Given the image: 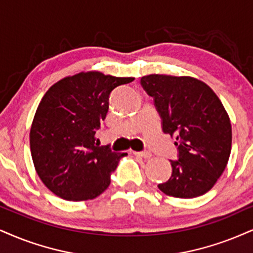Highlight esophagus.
Here are the masks:
<instances>
[{"label":"esophagus","instance_id":"esophagus-1","mask_svg":"<svg viewBox=\"0 0 253 253\" xmlns=\"http://www.w3.org/2000/svg\"><path fill=\"white\" fill-rule=\"evenodd\" d=\"M133 155L138 156V157L145 158V160H148V158L151 157V154L149 151H133Z\"/></svg>","mask_w":253,"mask_h":253}]
</instances>
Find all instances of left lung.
<instances>
[{
	"mask_svg": "<svg viewBox=\"0 0 253 253\" xmlns=\"http://www.w3.org/2000/svg\"><path fill=\"white\" fill-rule=\"evenodd\" d=\"M141 85L154 98L162 130L176 137L177 160L158 189L177 198H195L212 189L231 152L230 118L210 86L189 76L148 75Z\"/></svg>",
	"mask_w": 253,
	"mask_h": 253,
	"instance_id": "obj_1",
	"label": "left lung"
}]
</instances>
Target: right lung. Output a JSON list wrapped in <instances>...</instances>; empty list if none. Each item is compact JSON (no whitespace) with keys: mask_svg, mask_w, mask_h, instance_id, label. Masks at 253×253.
<instances>
[{"mask_svg":"<svg viewBox=\"0 0 253 253\" xmlns=\"http://www.w3.org/2000/svg\"><path fill=\"white\" fill-rule=\"evenodd\" d=\"M132 81L89 71L65 77L43 96L30 129V150L37 174L56 196L86 201L110 185L126 154L99 146L96 132L108 114L111 92Z\"/></svg>","mask_w":253,"mask_h":253,"instance_id":"1","label":"right lung"}]
</instances>
